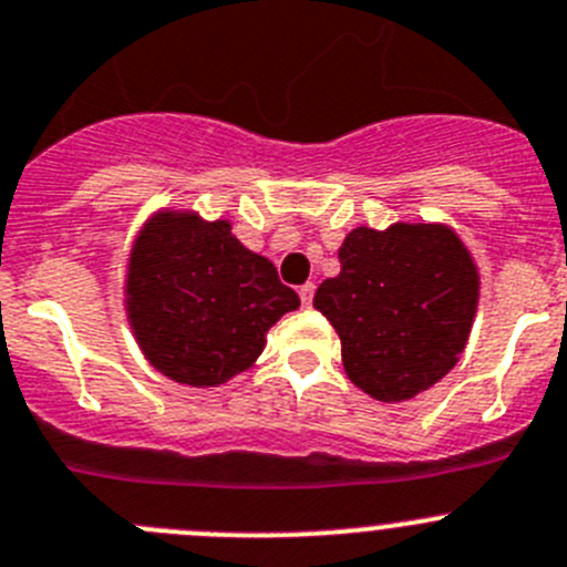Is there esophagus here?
Listing matches in <instances>:
<instances>
[{
  "instance_id": "esophagus-1",
  "label": "esophagus",
  "mask_w": 567,
  "mask_h": 567,
  "mask_svg": "<svg viewBox=\"0 0 567 567\" xmlns=\"http://www.w3.org/2000/svg\"><path fill=\"white\" fill-rule=\"evenodd\" d=\"M315 284H303V287H300L298 289V295H300V303H303L306 306V309H309V306H311V300H315Z\"/></svg>"
}]
</instances>
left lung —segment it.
<instances>
[{"mask_svg":"<svg viewBox=\"0 0 567 567\" xmlns=\"http://www.w3.org/2000/svg\"><path fill=\"white\" fill-rule=\"evenodd\" d=\"M315 309L342 342L348 379L384 403L412 401L454 370L478 306V269L454 228H353Z\"/></svg>","mask_w":567,"mask_h":567,"instance_id":"left-lung-1","label":"left lung"}]
</instances>
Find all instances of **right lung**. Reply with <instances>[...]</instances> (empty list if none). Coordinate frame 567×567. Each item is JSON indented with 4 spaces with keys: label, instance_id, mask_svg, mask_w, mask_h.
Returning a JSON list of instances; mask_svg holds the SVG:
<instances>
[{
    "label": "right lung",
    "instance_id": "add662e5",
    "mask_svg": "<svg viewBox=\"0 0 567 567\" xmlns=\"http://www.w3.org/2000/svg\"><path fill=\"white\" fill-rule=\"evenodd\" d=\"M298 306V292L230 234L228 219L164 208L133 241L127 322L150 364L177 384L208 390L245 373L269 328Z\"/></svg>",
    "mask_w": 567,
    "mask_h": 567
}]
</instances>
